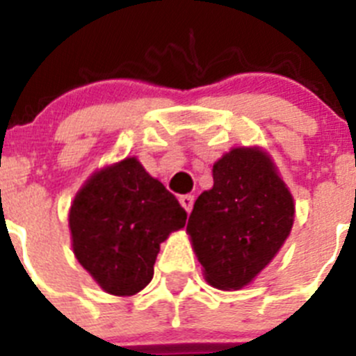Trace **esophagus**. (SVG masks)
I'll list each match as a JSON object with an SVG mask.
<instances>
[{"mask_svg":"<svg viewBox=\"0 0 356 356\" xmlns=\"http://www.w3.org/2000/svg\"><path fill=\"white\" fill-rule=\"evenodd\" d=\"M180 203L181 207L191 213V210H193V205H194V196H191V194H184V196H180Z\"/></svg>","mask_w":356,"mask_h":356,"instance_id":"1","label":"esophagus"}]
</instances>
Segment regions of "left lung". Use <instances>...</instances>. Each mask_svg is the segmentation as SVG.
I'll list each match as a JSON object with an SVG mask.
<instances>
[{
	"instance_id": "left-lung-1",
	"label": "left lung",
	"mask_w": 356,
	"mask_h": 356,
	"mask_svg": "<svg viewBox=\"0 0 356 356\" xmlns=\"http://www.w3.org/2000/svg\"><path fill=\"white\" fill-rule=\"evenodd\" d=\"M294 201L262 151L235 147L213 163V187L200 194L187 232L207 282L248 285L289 237Z\"/></svg>"
}]
</instances>
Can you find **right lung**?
Returning a JSON list of instances; mask_svg holds the SVG:
<instances>
[{
  "mask_svg": "<svg viewBox=\"0 0 356 356\" xmlns=\"http://www.w3.org/2000/svg\"><path fill=\"white\" fill-rule=\"evenodd\" d=\"M185 219L175 194L127 159L96 172L72 201V250L102 289L131 296L149 284L160 242Z\"/></svg>",
  "mask_w": 356,
  "mask_h": 356,
  "instance_id": "obj_1",
  "label": "right lung"
}]
</instances>
